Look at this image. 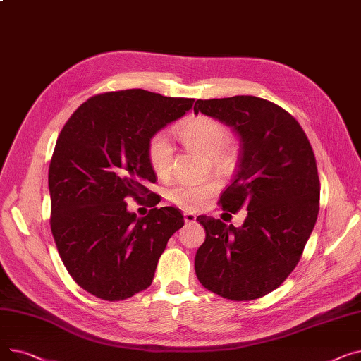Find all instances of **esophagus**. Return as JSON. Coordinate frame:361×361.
Masks as SVG:
<instances>
[{"label":"esophagus","mask_w":361,"mask_h":361,"mask_svg":"<svg viewBox=\"0 0 361 361\" xmlns=\"http://www.w3.org/2000/svg\"><path fill=\"white\" fill-rule=\"evenodd\" d=\"M184 221L185 224H193L196 222V215L192 212H184Z\"/></svg>","instance_id":"obj_1"}]
</instances>
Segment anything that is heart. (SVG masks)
<instances>
[{"label": "heart", "mask_w": 361, "mask_h": 361, "mask_svg": "<svg viewBox=\"0 0 361 361\" xmlns=\"http://www.w3.org/2000/svg\"><path fill=\"white\" fill-rule=\"evenodd\" d=\"M178 139L199 154L206 155L211 165L221 173H231L237 166V147L226 143L230 131L211 117H193L177 128ZM146 158L154 173L165 178L171 173L174 158V146L165 133H155L147 140ZM219 190L216 178L197 181H181L169 190V200L187 211H197Z\"/></svg>", "instance_id": "1"}]
</instances>
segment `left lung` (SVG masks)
<instances>
[{"mask_svg": "<svg viewBox=\"0 0 361 361\" xmlns=\"http://www.w3.org/2000/svg\"><path fill=\"white\" fill-rule=\"evenodd\" d=\"M240 139V162L222 193L224 211H247L240 228L197 216L206 231L195 269L202 286L234 301L269 294L294 271L314 228L320 181L310 142L298 121L274 102L247 97L197 99L195 114Z\"/></svg>", "mask_w": 361, "mask_h": 361, "instance_id": "obj_1", "label": "left lung"}]
</instances>
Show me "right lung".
<instances>
[{"instance_id":"right-lung-1","label":"right lung","mask_w":361,"mask_h":361,"mask_svg":"<svg viewBox=\"0 0 361 361\" xmlns=\"http://www.w3.org/2000/svg\"><path fill=\"white\" fill-rule=\"evenodd\" d=\"M143 89L94 94L63 127L48 171L51 231L71 278L87 293L120 301L146 290L166 243L184 225L180 209L143 218L127 197L149 195L157 176L147 140L193 106Z\"/></svg>"}]
</instances>
